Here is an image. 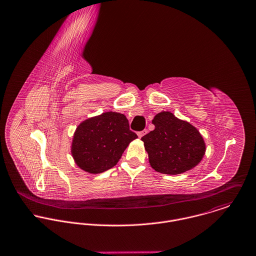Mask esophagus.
Instances as JSON below:
<instances>
[{"label": "esophagus", "mask_w": 256, "mask_h": 256, "mask_svg": "<svg viewBox=\"0 0 256 256\" xmlns=\"http://www.w3.org/2000/svg\"><path fill=\"white\" fill-rule=\"evenodd\" d=\"M146 134H147V130H142V132H138V136L140 138H142V136H145Z\"/></svg>", "instance_id": "1"}]
</instances>
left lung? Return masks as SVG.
I'll return each mask as SVG.
<instances>
[{
    "mask_svg": "<svg viewBox=\"0 0 256 256\" xmlns=\"http://www.w3.org/2000/svg\"><path fill=\"white\" fill-rule=\"evenodd\" d=\"M155 130L142 136L151 167L159 172L178 174L194 168L205 153L198 130L170 112H161L152 120Z\"/></svg>",
    "mask_w": 256,
    "mask_h": 256,
    "instance_id": "left-lung-1",
    "label": "left lung"
}]
</instances>
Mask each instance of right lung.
Returning a JSON list of instances; mask_svg holds the SVG:
<instances>
[{"instance_id": "right-lung-1", "label": "right lung", "mask_w": 256, "mask_h": 256, "mask_svg": "<svg viewBox=\"0 0 256 256\" xmlns=\"http://www.w3.org/2000/svg\"><path fill=\"white\" fill-rule=\"evenodd\" d=\"M138 138L126 116L107 112L82 122L76 128L72 154L76 165L91 174L113 168L130 142Z\"/></svg>"}]
</instances>
